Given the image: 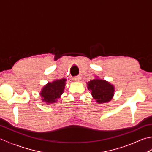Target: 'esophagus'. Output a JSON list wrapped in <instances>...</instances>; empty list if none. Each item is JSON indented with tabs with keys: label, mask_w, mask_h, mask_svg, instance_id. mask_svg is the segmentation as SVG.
I'll list each match as a JSON object with an SVG mask.
<instances>
[{
	"label": "esophagus",
	"mask_w": 152,
	"mask_h": 152,
	"mask_svg": "<svg viewBox=\"0 0 152 152\" xmlns=\"http://www.w3.org/2000/svg\"><path fill=\"white\" fill-rule=\"evenodd\" d=\"M72 80L74 82H79L81 81V78H80V76H76V77H74L72 78Z\"/></svg>",
	"instance_id": "esophagus-1"
}]
</instances>
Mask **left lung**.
Returning a JSON list of instances; mask_svg holds the SVG:
<instances>
[{"label":"left lung","mask_w":152,"mask_h":152,"mask_svg":"<svg viewBox=\"0 0 152 152\" xmlns=\"http://www.w3.org/2000/svg\"><path fill=\"white\" fill-rule=\"evenodd\" d=\"M88 89L91 91L93 98L99 104L108 102L114 95V86L108 81L96 77L87 83Z\"/></svg>","instance_id":"left-lung-1"}]
</instances>
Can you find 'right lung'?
<instances>
[{"instance_id": "right-lung-1", "label": "right lung", "mask_w": 152, "mask_h": 152, "mask_svg": "<svg viewBox=\"0 0 152 152\" xmlns=\"http://www.w3.org/2000/svg\"><path fill=\"white\" fill-rule=\"evenodd\" d=\"M66 80L65 78L56 79L48 82L41 89L40 95L42 101L46 104H53L61 97L65 88Z\"/></svg>"}]
</instances>
